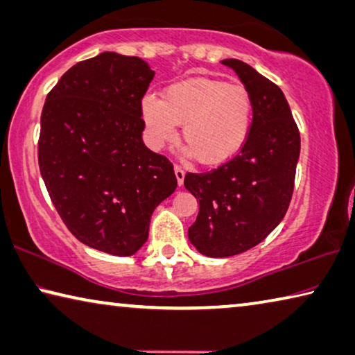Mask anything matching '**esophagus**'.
Masks as SVG:
<instances>
[{"label": "esophagus", "mask_w": 355, "mask_h": 355, "mask_svg": "<svg viewBox=\"0 0 355 355\" xmlns=\"http://www.w3.org/2000/svg\"><path fill=\"white\" fill-rule=\"evenodd\" d=\"M173 171H175V175H177V180H178V184L182 187L183 184V180H184V168L182 166L175 164V167H173Z\"/></svg>", "instance_id": "1"}]
</instances>
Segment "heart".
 I'll list each match as a JSON object with an SVG mask.
<instances>
[{"instance_id":"heart-1","label":"heart","mask_w":355,"mask_h":355,"mask_svg":"<svg viewBox=\"0 0 355 355\" xmlns=\"http://www.w3.org/2000/svg\"><path fill=\"white\" fill-rule=\"evenodd\" d=\"M142 116L150 144L164 147L175 137L177 125L188 153L205 164H218L239 153L250 136L252 99L248 88L219 78L194 77L173 83L159 99H142Z\"/></svg>"}]
</instances>
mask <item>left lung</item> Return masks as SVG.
<instances>
[{"mask_svg": "<svg viewBox=\"0 0 355 355\" xmlns=\"http://www.w3.org/2000/svg\"><path fill=\"white\" fill-rule=\"evenodd\" d=\"M221 63L248 88L252 123L237 155L211 171L184 175V188L199 200L188 237L210 257L240 254L278 226L294 193L300 155L299 128L279 87L243 61Z\"/></svg>", "mask_w": 355, "mask_h": 355, "instance_id": "left-lung-1", "label": "left lung"}]
</instances>
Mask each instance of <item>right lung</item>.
<instances>
[{
    "instance_id": "obj_1",
    "label": "right lung",
    "mask_w": 355,
    "mask_h": 355,
    "mask_svg": "<svg viewBox=\"0 0 355 355\" xmlns=\"http://www.w3.org/2000/svg\"><path fill=\"white\" fill-rule=\"evenodd\" d=\"M153 77L139 56L103 52L67 69L41 114L37 159L50 199L77 240L109 254H134L177 188L172 162L142 140Z\"/></svg>"
}]
</instances>
